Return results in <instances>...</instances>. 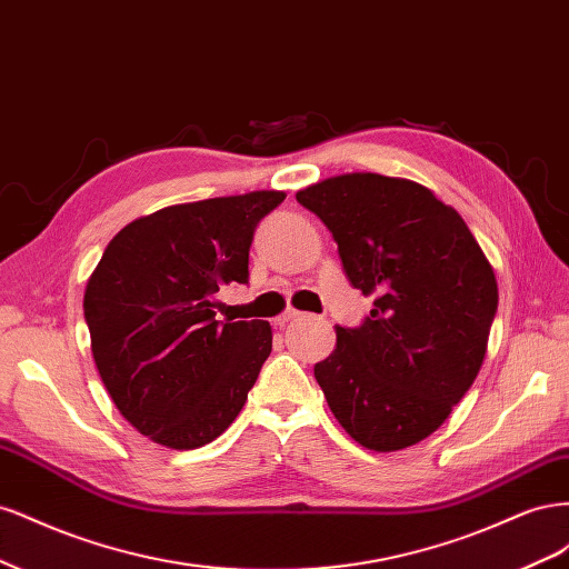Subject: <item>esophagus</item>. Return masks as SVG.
<instances>
[{"label": "esophagus", "mask_w": 569, "mask_h": 569, "mask_svg": "<svg viewBox=\"0 0 569 569\" xmlns=\"http://www.w3.org/2000/svg\"><path fill=\"white\" fill-rule=\"evenodd\" d=\"M297 318H301V313H299V311H295V308H287V311H284L282 316H278V318H274V325H278V327H284L287 322H291V320H297Z\"/></svg>", "instance_id": "1"}]
</instances>
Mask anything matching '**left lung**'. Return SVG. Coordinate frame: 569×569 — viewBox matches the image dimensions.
<instances>
[{"label": "left lung", "mask_w": 569, "mask_h": 569, "mask_svg": "<svg viewBox=\"0 0 569 569\" xmlns=\"http://www.w3.org/2000/svg\"><path fill=\"white\" fill-rule=\"evenodd\" d=\"M297 201L332 232L349 282L375 295L313 368L327 406L366 449H408L475 382L498 308L493 268L460 213L412 180L337 176Z\"/></svg>", "instance_id": "obj_1"}]
</instances>
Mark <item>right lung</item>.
I'll return each instance as SVG.
<instances>
[{
  "instance_id": "obj_1",
  "label": "right lung",
  "mask_w": 569,
  "mask_h": 569,
  "mask_svg": "<svg viewBox=\"0 0 569 569\" xmlns=\"http://www.w3.org/2000/svg\"><path fill=\"white\" fill-rule=\"evenodd\" d=\"M263 189L168 206L120 230L84 287L101 382L137 432L176 451L211 443L242 410L272 349L263 320H218V291L249 282Z\"/></svg>"
}]
</instances>
